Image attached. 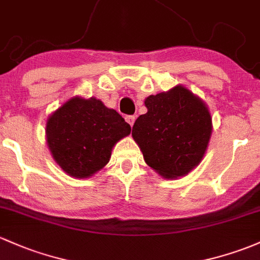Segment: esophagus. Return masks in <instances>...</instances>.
Wrapping results in <instances>:
<instances>
[{
  "mask_svg": "<svg viewBox=\"0 0 260 260\" xmlns=\"http://www.w3.org/2000/svg\"><path fill=\"white\" fill-rule=\"evenodd\" d=\"M125 120H126V122L130 125V126H133L134 122H135V116L129 115V116H126V118H125Z\"/></svg>",
  "mask_w": 260,
  "mask_h": 260,
  "instance_id": "1",
  "label": "esophagus"
}]
</instances>
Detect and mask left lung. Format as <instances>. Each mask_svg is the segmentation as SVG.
I'll return each instance as SVG.
<instances>
[{"label": "left lung", "instance_id": "1", "mask_svg": "<svg viewBox=\"0 0 260 260\" xmlns=\"http://www.w3.org/2000/svg\"><path fill=\"white\" fill-rule=\"evenodd\" d=\"M147 113L136 119L134 140L145 162L167 180L183 177L202 161L212 135L205 102L183 85L145 99Z\"/></svg>", "mask_w": 260, "mask_h": 260}]
</instances>
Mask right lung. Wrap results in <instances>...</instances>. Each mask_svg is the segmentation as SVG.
Wrapping results in <instances>:
<instances>
[{"mask_svg": "<svg viewBox=\"0 0 260 260\" xmlns=\"http://www.w3.org/2000/svg\"><path fill=\"white\" fill-rule=\"evenodd\" d=\"M131 127L96 98L73 96L47 119L46 140L60 169L75 178H89L104 169L113 147Z\"/></svg>", "mask_w": 260, "mask_h": 260, "instance_id": "1", "label": "right lung"}]
</instances>
